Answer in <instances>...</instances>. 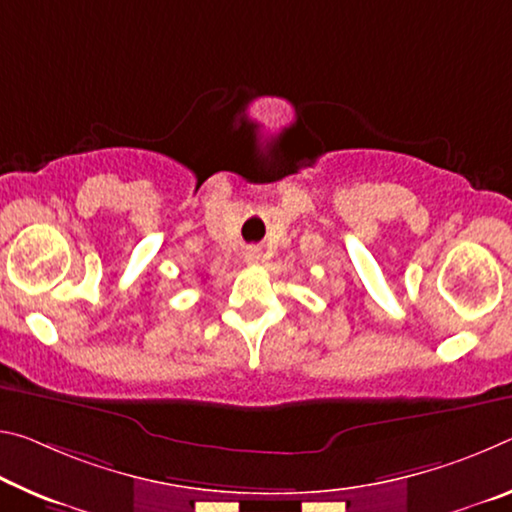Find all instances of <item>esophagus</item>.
<instances>
[{
  "mask_svg": "<svg viewBox=\"0 0 512 512\" xmlns=\"http://www.w3.org/2000/svg\"><path fill=\"white\" fill-rule=\"evenodd\" d=\"M259 259H262V250L255 248V246L246 248V262H248V264H257Z\"/></svg>",
  "mask_w": 512,
  "mask_h": 512,
  "instance_id": "1",
  "label": "esophagus"
}]
</instances>
